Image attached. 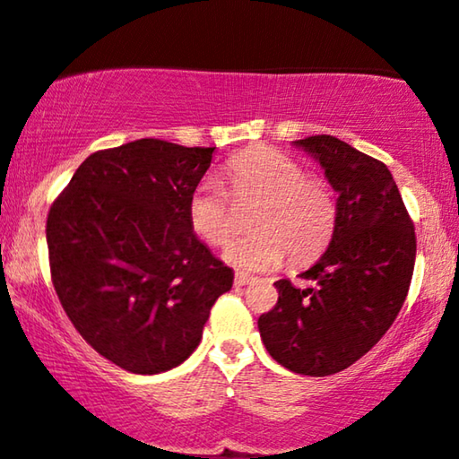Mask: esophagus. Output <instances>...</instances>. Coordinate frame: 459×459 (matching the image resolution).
Listing matches in <instances>:
<instances>
[{"mask_svg":"<svg viewBox=\"0 0 459 459\" xmlns=\"http://www.w3.org/2000/svg\"><path fill=\"white\" fill-rule=\"evenodd\" d=\"M249 281H254V277H249L247 273H241V271L235 273V286H246Z\"/></svg>","mask_w":459,"mask_h":459,"instance_id":"1","label":"esophagus"}]
</instances>
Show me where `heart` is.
<instances>
[{
  "mask_svg": "<svg viewBox=\"0 0 459 459\" xmlns=\"http://www.w3.org/2000/svg\"><path fill=\"white\" fill-rule=\"evenodd\" d=\"M224 182L203 179L188 201L193 233L207 246H226L239 230V210H249V229L226 247L230 264L273 269L286 258L305 263L322 252L334 229L336 207L328 184L277 150L256 146L226 162Z\"/></svg>",
  "mask_w": 459,
  "mask_h": 459,
  "instance_id": "1",
  "label": "heart"
}]
</instances>
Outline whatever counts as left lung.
I'll use <instances>...</instances> for the list:
<instances>
[{
	"label": "left lung",
	"instance_id": "8db88e82",
	"mask_svg": "<svg viewBox=\"0 0 459 459\" xmlns=\"http://www.w3.org/2000/svg\"><path fill=\"white\" fill-rule=\"evenodd\" d=\"M336 190L333 241L305 271L313 288L275 281L277 305L258 317L273 359L309 377L334 375L373 350L396 320L415 266V226L381 160L333 135L299 139Z\"/></svg>",
	"mask_w": 459,
	"mask_h": 459
}]
</instances>
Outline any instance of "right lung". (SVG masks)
<instances>
[{
  "label": "right lung",
  "mask_w": 459,
  "mask_h": 459,
  "mask_svg": "<svg viewBox=\"0 0 459 459\" xmlns=\"http://www.w3.org/2000/svg\"><path fill=\"white\" fill-rule=\"evenodd\" d=\"M213 148L137 139L92 152L52 201L50 277L74 328L135 375L182 364L233 271L196 239L188 201Z\"/></svg>",
  "instance_id": "add662e5"
}]
</instances>
